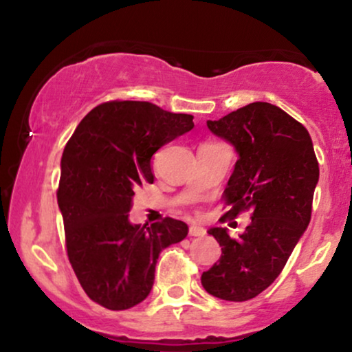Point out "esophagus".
Here are the masks:
<instances>
[{
  "instance_id": "1",
  "label": "esophagus",
  "mask_w": 352,
  "mask_h": 352,
  "mask_svg": "<svg viewBox=\"0 0 352 352\" xmlns=\"http://www.w3.org/2000/svg\"><path fill=\"white\" fill-rule=\"evenodd\" d=\"M188 233H190V236H204L205 233V228L204 227H200V225H190V230H188Z\"/></svg>"
}]
</instances>
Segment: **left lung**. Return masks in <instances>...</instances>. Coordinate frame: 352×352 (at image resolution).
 Instances as JSON below:
<instances>
[{
  "label": "left lung",
  "mask_w": 352,
  "mask_h": 352,
  "mask_svg": "<svg viewBox=\"0 0 352 352\" xmlns=\"http://www.w3.org/2000/svg\"><path fill=\"white\" fill-rule=\"evenodd\" d=\"M207 127L238 153L223 217L252 210V223L236 240L227 228L208 230L221 256L201 286L220 300L246 301L276 280L308 228L319 165L309 132L273 104L252 102Z\"/></svg>",
  "instance_id": "obj_1"
}]
</instances>
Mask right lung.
Listing matches in <instances>:
<instances>
[{
	"label": "right lung",
	"mask_w": 352,
	"mask_h": 352,
	"mask_svg": "<svg viewBox=\"0 0 352 352\" xmlns=\"http://www.w3.org/2000/svg\"><path fill=\"white\" fill-rule=\"evenodd\" d=\"M193 129V116L145 100H111L80 120L60 159L58 205L66 248L82 289L98 305L129 309L151 293L164 248L179 243L187 223L164 218L132 225L134 190L152 184V155Z\"/></svg>",
	"instance_id": "add662e5"
}]
</instances>
